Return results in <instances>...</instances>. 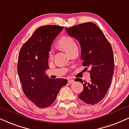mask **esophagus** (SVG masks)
Masks as SVG:
<instances>
[{"instance_id":"34e87169","label":"esophagus","mask_w":129,"mask_h":129,"mask_svg":"<svg viewBox=\"0 0 129 129\" xmlns=\"http://www.w3.org/2000/svg\"><path fill=\"white\" fill-rule=\"evenodd\" d=\"M74 80L73 79H68V83H69V84H71V83H74Z\"/></svg>"}]
</instances>
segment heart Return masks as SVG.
Returning a JSON list of instances; mask_svg holds the SVG:
<instances>
[{
  "label": "heart",
  "instance_id": "1",
  "mask_svg": "<svg viewBox=\"0 0 129 129\" xmlns=\"http://www.w3.org/2000/svg\"><path fill=\"white\" fill-rule=\"evenodd\" d=\"M57 46L60 49L66 52L68 55L70 53V52L73 50L77 47V45L73 39L71 37L67 36L62 37V38H60L57 43ZM49 59H52L53 58L52 52H49Z\"/></svg>",
  "mask_w": 129,
  "mask_h": 129
}]
</instances>
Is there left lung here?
Returning <instances> with one entry per match:
<instances>
[{"instance_id": "1", "label": "left lung", "mask_w": 129, "mask_h": 129, "mask_svg": "<svg viewBox=\"0 0 129 129\" xmlns=\"http://www.w3.org/2000/svg\"><path fill=\"white\" fill-rule=\"evenodd\" d=\"M66 30L79 42L82 65L91 69V81H85L79 98L88 105L98 103L108 92L114 74V59L111 45L94 23H82L70 28L66 27ZM77 81L83 83L81 79Z\"/></svg>"}]
</instances>
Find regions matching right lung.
Instances as JSON below:
<instances>
[{"mask_svg":"<svg viewBox=\"0 0 129 129\" xmlns=\"http://www.w3.org/2000/svg\"><path fill=\"white\" fill-rule=\"evenodd\" d=\"M63 29L56 25L41 26L20 50L17 71L23 92L38 108L50 106L60 88L67 83L65 79H53L46 74L49 69L48 59L51 46Z\"/></svg>","mask_w":129,"mask_h":129,"instance_id":"add662e5","label":"right lung"}]
</instances>
